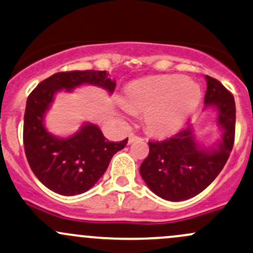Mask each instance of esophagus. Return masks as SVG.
I'll list each match as a JSON object with an SVG mask.
<instances>
[{
	"mask_svg": "<svg viewBox=\"0 0 253 253\" xmlns=\"http://www.w3.org/2000/svg\"><path fill=\"white\" fill-rule=\"evenodd\" d=\"M139 139H141L139 135L134 134V133H129V135H128V143L129 144L133 143V141H135V140H139Z\"/></svg>",
	"mask_w": 253,
	"mask_h": 253,
	"instance_id": "esophagus-1",
	"label": "esophagus"
}]
</instances>
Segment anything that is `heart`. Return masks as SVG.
<instances>
[{"label":"heart","instance_id":"heart-1","mask_svg":"<svg viewBox=\"0 0 253 253\" xmlns=\"http://www.w3.org/2000/svg\"><path fill=\"white\" fill-rule=\"evenodd\" d=\"M199 86L180 76L137 80L127 87L125 107L144 112V125L157 135L175 132L201 101Z\"/></svg>","mask_w":253,"mask_h":253}]
</instances>
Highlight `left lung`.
Masks as SVG:
<instances>
[{
	"instance_id": "1",
	"label": "left lung",
	"mask_w": 253,
	"mask_h": 253,
	"mask_svg": "<svg viewBox=\"0 0 253 253\" xmlns=\"http://www.w3.org/2000/svg\"><path fill=\"white\" fill-rule=\"evenodd\" d=\"M205 108L217 110L222 137L217 144L204 148L196 141L192 125L174 137L149 141V155L140 166V175L148 187L170 202L190 199L204 191L220 174L234 144L235 102L218 80L205 76Z\"/></svg>"
}]
</instances>
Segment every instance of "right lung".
Returning a JSON list of instances; mask_svg holds the SVG:
<instances>
[{"instance_id": "1", "label": "right lung", "mask_w": 253, "mask_h": 253, "mask_svg": "<svg viewBox=\"0 0 253 253\" xmlns=\"http://www.w3.org/2000/svg\"><path fill=\"white\" fill-rule=\"evenodd\" d=\"M105 71L60 72L43 80L30 93L24 115V146L27 162L38 180L62 196H76L90 190L101 179L110 160L126 146V139H105L99 127L86 124L76 134L59 138L44 126V118L57 91H72L80 85L103 87L109 93L116 83Z\"/></svg>"}]
</instances>
